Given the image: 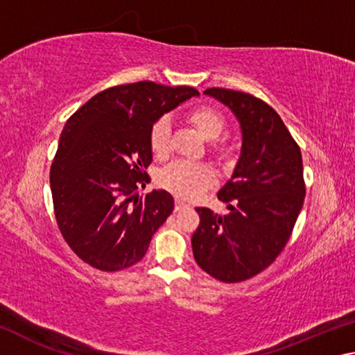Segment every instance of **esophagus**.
Masks as SVG:
<instances>
[{
    "mask_svg": "<svg viewBox=\"0 0 355 355\" xmlns=\"http://www.w3.org/2000/svg\"><path fill=\"white\" fill-rule=\"evenodd\" d=\"M189 205L186 202H183V200H180V199H177L175 200V209L177 211H180V209H183V208H188Z\"/></svg>",
    "mask_w": 355,
    "mask_h": 355,
    "instance_id": "1",
    "label": "esophagus"
}]
</instances>
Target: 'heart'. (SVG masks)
<instances>
[{"label":"heart","instance_id":"b5f03b06","mask_svg":"<svg viewBox=\"0 0 355 355\" xmlns=\"http://www.w3.org/2000/svg\"><path fill=\"white\" fill-rule=\"evenodd\" d=\"M191 122L200 131L207 139H216L225 130V119L219 111L213 107H197L189 114ZM171 135L172 123L167 116L159 117L150 131V147L158 158H164L171 152ZM159 184L167 191L182 197V199H192L199 196L203 189H207L214 182V172L209 166L194 161L178 159L167 164L159 172Z\"/></svg>","mask_w":355,"mask_h":355}]
</instances>
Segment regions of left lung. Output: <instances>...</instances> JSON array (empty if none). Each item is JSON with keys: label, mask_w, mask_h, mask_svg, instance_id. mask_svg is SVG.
Here are the masks:
<instances>
[{"label": "left lung", "mask_w": 355, "mask_h": 355, "mask_svg": "<svg viewBox=\"0 0 355 355\" xmlns=\"http://www.w3.org/2000/svg\"><path fill=\"white\" fill-rule=\"evenodd\" d=\"M241 127V153L235 171L218 192L227 214L196 208L200 224L192 252L211 277L235 284L266 269L291 236L304 205L305 183L300 148L284 120L254 95L211 87Z\"/></svg>", "instance_id": "left-lung-1"}]
</instances>
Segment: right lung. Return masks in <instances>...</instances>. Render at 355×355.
Masks as SVG:
<instances>
[{
  "instance_id": "obj_1",
  "label": "right lung",
  "mask_w": 355,
  "mask_h": 355,
  "mask_svg": "<svg viewBox=\"0 0 355 355\" xmlns=\"http://www.w3.org/2000/svg\"><path fill=\"white\" fill-rule=\"evenodd\" d=\"M197 95L188 86L123 84L94 95L67 120L50 186L59 230L84 263L114 272L146 255L173 211L164 189L137 196L150 180V131L163 114Z\"/></svg>"
}]
</instances>
